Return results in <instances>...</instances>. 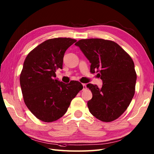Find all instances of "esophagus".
I'll list each match as a JSON object with an SVG mask.
<instances>
[{"instance_id":"1","label":"esophagus","mask_w":154,"mask_h":154,"mask_svg":"<svg viewBox=\"0 0 154 154\" xmlns=\"http://www.w3.org/2000/svg\"><path fill=\"white\" fill-rule=\"evenodd\" d=\"M87 89V86L86 84H83V90H86Z\"/></svg>"}]
</instances>
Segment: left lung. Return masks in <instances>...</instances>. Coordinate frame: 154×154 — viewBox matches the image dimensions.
Returning <instances> with one entry per match:
<instances>
[{
  "instance_id": "8db88e82",
  "label": "left lung",
  "mask_w": 154,
  "mask_h": 154,
  "mask_svg": "<svg viewBox=\"0 0 154 154\" xmlns=\"http://www.w3.org/2000/svg\"><path fill=\"white\" fill-rule=\"evenodd\" d=\"M78 46L91 63V72H98L102 87L89 83L93 97L87 106L93 115L111 122L124 112L134 95L136 73L131 57L114 42L103 39L81 40Z\"/></svg>"
}]
</instances>
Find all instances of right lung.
I'll list each match as a JSON object with an SVG mask.
<instances>
[{"label": "right lung", "mask_w": 154, "mask_h": 154, "mask_svg": "<svg viewBox=\"0 0 154 154\" xmlns=\"http://www.w3.org/2000/svg\"><path fill=\"white\" fill-rule=\"evenodd\" d=\"M76 40L67 38L50 39L27 55L20 77L24 103L34 115L45 122L60 119L83 85L79 81L65 84L56 79L63 68L65 52Z\"/></svg>", "instance_id": "right-lung-1"}]
</instances>
